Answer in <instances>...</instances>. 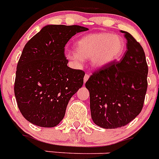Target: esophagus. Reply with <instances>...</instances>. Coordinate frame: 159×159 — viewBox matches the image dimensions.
<instances>
[{"mask_svg": "<svg viewBox=\"0 0 159 159\" xmlns=\"http://www.w3.org/2000/svg\"><path fill=\"white\" fill-rule=\"evenodd\" d=\"M88 79H89V75H88V74H86V75H84V84H85V83H86L87 81H88Z\"/></svg>", "mask_w": 159, "mask_h": 159, "instance_id": "obj_1", "label": "esophagus"}]
</instances>
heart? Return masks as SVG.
I'll return each mask as SVG.
<instances>
[{
	"label": "heart",
	"instance_id": "obj_1",
	"mask_svg": "<svg viewBox=\"0 0 159 159\" xmlns=\"http://www.w3.org/2000/svg\"><path fill=\"white\" fill-rule=\"evenodd\" d=\"M124 49L121 36L98 32L81 37L76 43V52H68L66 57L76 64L83 59L91 60L95 67H102L119 60Z\"/></svg>",
	"mask_w": 159,
	"mask_h": 159
}]
</instances>
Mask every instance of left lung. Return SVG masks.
I'll list each match as a JSON object with an SVG mask.
<instances>
[{
	"mask_svg": "<svg viewBox=\"0 0 159 159\" xmlns=\"http://www.w3.org/2000/svg\"><path fill=\"white\" fill-rule=\"evenodd\" d=\"M121 60L95 70L85 86L94 123L105 129L122 127L139 115L147 90L148 66L143 47L129 32Z\"/></svg>",
	"mask_w": 159,
	"mask_h": 159,
	"instance_id": "1",
	"label": "left lung"
}]
</instances>
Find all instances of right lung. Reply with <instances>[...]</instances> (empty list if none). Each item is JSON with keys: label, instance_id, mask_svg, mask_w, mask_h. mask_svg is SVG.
Returning a JSON list of instances; mask_svg holds the SVG:
<instances>
[{"label": "right lung", "instance_id": "right-lung-1", "mask_svg": "<svg viewBox=\"0 0 159 159\" xmlns=\"http://www.w3.org/2000/svg\"><path fill=\"white\" fill-rule=\"evenodd\" d=\"M79 25H47L25 44L18 61L14 93L22 116L32 124L53 127L64 119L67 105L83 86V70L67 67L64 47Z\"/></svg>", "mask_w": 159, "mask_h": 159}]
</instances>
